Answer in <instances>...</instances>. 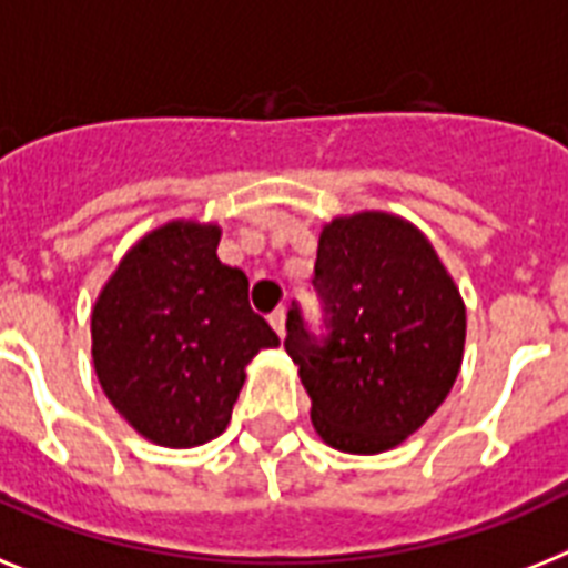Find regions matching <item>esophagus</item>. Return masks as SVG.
<instances>
[{"label":"esophagus","instance_id":"obj_1","mask_svg":"<svg viewBox=\"0 0 568 568\" xmlns=\"http://www.w3.org/2000/svg\"><path fill=\"white\" fill-rule=\"evenodd\" d=\"M270 325L275 327V334H278V336L287 334V313L281 311V307L275 313H270Z\"/></svg>","mask_w":568,"mask_h":568}]
</instances>
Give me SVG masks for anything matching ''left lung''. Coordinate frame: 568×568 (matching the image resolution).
<instances>
[{
    "label": "left lung",
    "mask_w": 568,
    "mask_h": 568,
    "mask_svg": "<svg viewBox=\"0 0 568 568\" xmlns=\"http://www.w3.org/2000/svg\"><path fill=\"white\" fill-rule=\"evenodd\" d=\"M313 287L325 336L287 316L284 348L298 365L322 442L374 456L406 442L449 395L467 316L458 287L418 229L383 211L322 229Z\"/></svg>",
    "instance_id": "8db88e82"
}]
</instances>
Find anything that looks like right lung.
Masks as SVG:
<instances>
[{
  "mask_svg": "<svg viewBox=\"0 0 568 568\" xmlns=\"http://www.w3.org/2000/svg\"><path fill=\"white\" fill-rule=\"evenodd\" d=\"M220 229L144 234L92 311V359L121 418L162 447H196L232 420L246 365L278 336L250 307V278L217 257Z\"/></svg>",
  "mask_w": 568,
  "mask_h": 568,
  "instance_id": "add662e5",
  "label": "right lung"
}]
</instances>
